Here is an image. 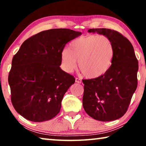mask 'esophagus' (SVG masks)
<instances>
[{
    "label": "esophagus",
    "mask_w": 146,
    "mask_h": 146,
    "mask_svg": "<svg viewBox=\"0 0 146 146\" xmlns=\"http://www.w3.org/2000/svg\"><path fill=\"white\" fill-rule=\"evenodd\" d=\"M75 82L76 83H79V84H81L82 83V80H81L80 78H75Z\"/></svg>",
    "instance_id": "34e87169"
}]
</instances>
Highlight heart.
Listing matches in <instances>:
<instances>
[{"label": "heart", "instance_id": "heart-1", "mask_svg": "<svg viewBox=\"0 0 146 146\" xmlns=\"http://www.w3.org/2000/svg\"><path fill=\"white\" fill-rule=\"evenodd\" d=\"M115 55L114 45L108 36L88 35L75 39L69 50L62 51V67L66 72H72L78 62L79 69L86 77L98 78L111 67Z\"/></svg>", "mask_w": 146, "mask_h": 146}]
</instances>
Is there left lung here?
<instances>
[{"label":"left lung","instance_id":"1","mask_svg":"<svg viewBox=\"0 0 146 146\" xmlns=\"http://www.w3.org/2000/svg\"><path fill=\"white\" fill-rule=\"evenodd\" d=\"M113 42L115 55L111 67L105 75L82 80L83 107L95 120L108 122L118 119L126 113L137 88L138 62L128 39L117 31L106 28L90 29Z\"/></svg>","mask_w":146,"mask_h":146}]
</instances>
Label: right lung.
I'll return each mask as SVG.
<instances>
[{"label":"right lung","mask_w":146,"mask_h":146,"mask_svg":"<svg viewBox=\"0 0 146 146\" xmlns=\"http://www.w3.org/2000/svg\"><path fill=\"white\" fill-rule=\"evenodd\" d=\"M82 35L70 29H51L27 39L12 59L8 82L16 111L26 119L40 122L60 111L64 94L75 82L61 70L64 46Z\"/></svg>","instance_id":"obj_1"}]
</instances>
